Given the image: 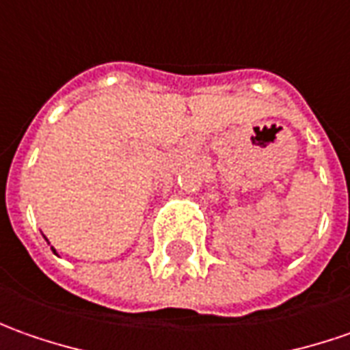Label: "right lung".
I'll return each mask as SVG.
<instances>
[{"instance_id":"add662e5","label":"right lung","mask_w":350,"mask_h":350,"mask_svg":"<svg viewBox=\"0 0 350 350\" xmlns=\"http://www.w3.org/2000/svg\"><path fill=\"white\" fill-rule=\"evenodd\" d=\"M52 250H54V247H52ZM54 254H57V252H55V250H54Z\"/></svg>"}]
</instances>
